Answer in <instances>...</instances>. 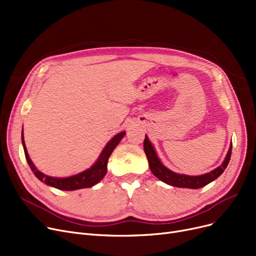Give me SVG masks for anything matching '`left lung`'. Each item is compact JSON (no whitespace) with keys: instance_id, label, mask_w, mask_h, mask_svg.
Wrapping results in <instances>:
<instances>
[{"instance_id":"obj_1","label":"left lung","mask_w":256,"mask_h":256,"mask_svg":"<svg viewBox=\"0 0 256 256\" xmlns=\"http://www.w3.org/2000/svg\"><path fill=\"white\" fill-rule=\"evenodd\" d=\"M143 148L144 152H146L148 164H150V168L152 172L158 178L159 180L163 181L164 183L174 186V187H181V188H192V190H198V188H201L209 184L210 182L214 181L216 178H218L224 172L225 168H227V165L229 163L230 157H231V150H232V144L229 148V150L226 154V158L224 162L220 165L218 168L216 170H211L210 172H207L202 176H187V174H176L168 170V168L161 163L159 160L157 154L154 152V146H152V143L150 142L148 136H146V139H144L143 142Z\"/></svg>"}]
</instances>
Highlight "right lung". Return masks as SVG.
<instances>
[{"instance_id":"right-lung-1","label":"right lung","mask_w":256,"mask_h":256,"mask_svg":"<svg viewBox=\"0 0 256 256\" xmlns=\"http://www.w3.org/2000/svg\"><path fill=\"white\" fill-rule=\"evenodd\" d=\"M124 135H126V132H121L110 139V142L106 146V148H104V150L102 152L100 156H99L98 160L95 162V164L92 166V168L80 174H77L66 178H54V176H49L45 174L40 172L29 158V154L27 152V148L25 146L23 132H22V143H23L26 160L30 166L31 170L36 174V176L38 180H40L42 182H44L49 186L58 188V190H82V188L92 187L102 179L106 174V166H108L110 156L114 150V148L118 146L120 140L124 137Z\"/></svg>"}]
</instances>
